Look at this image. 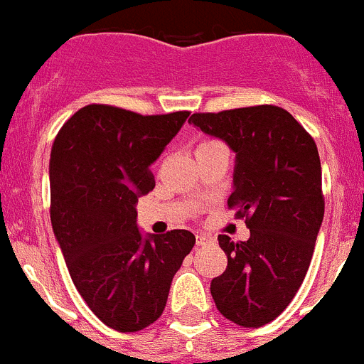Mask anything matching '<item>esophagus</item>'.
<instances>
[{"label":"esophagus","mask_w":364,"mask_h":364,"mask_svg":"<svg viewBox=\"0 0 364 364\" xmlns=\"http://www.w3.org/2000/svg\"><path fill=\"white\" fill-rule=\"evenodd\" d=\"M211 241H213V240L208 236V234H197V236H196L197 247H204V245L211 243Z\"/></svg>","instance_id":"1"}]
</instances>
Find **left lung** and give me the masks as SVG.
<instances>
[{"instance_id":"8db88e82","label":"left lung","mask_w":364,"mask_h":364,"mask_svg":"<svg viewBox=\"0 0 364 364\" xmlns=\"http://www.w3.org/2000/svg\"><path fill=\"white\" fill-rule=\"evenodd\" d=\"M236 153L229 208L248 241L218 236L227 269L211 280L225 318L243 328L274 321L304 280L324 218L322 171L311 135L277 105L197 112L188 119Z\"/></svg>"}]
</instances>
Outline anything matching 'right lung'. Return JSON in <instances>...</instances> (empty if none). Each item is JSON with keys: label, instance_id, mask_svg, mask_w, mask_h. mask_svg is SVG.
I'll list each match as a JSON object with an SVG mask.
<instances>
[{"label": "right lung", "instance_id": "obj_1", "mask_svg": "<svg viewBox=\"0 0 364 364\" xmlns=\"http://www.w3.org/2000/svg\"><path fill=\"white\" fill-rule=\"evenodd\" d=\"M188 111L159 116L91 104L54 139L49 161L50 223L73 285L109 328L134 333L156 321L196 236L176 229L142 236L139 197L155 188L149 171Z\"/></svg>", "mask_w": 364, "mask_h": 364}]
</instances>
